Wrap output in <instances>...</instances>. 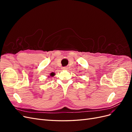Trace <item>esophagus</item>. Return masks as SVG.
Listing matches in <instances>:
<instances>
[{
    "label": "esophagus",
    "mask_w": 132,
    "mask_h": 132,
    "mask_svg": "<svg viewBox=\"0 0 132 132\" xmlns=\"http://www.w3.org/2000/svg\"><path fill=\"white\" fill-rule=\"evenodd\" d=\"M62 69L63 70H66L68 69V68L67 67H63V68H62Z\"/></svg>",
    "instance_id": "1"
}]
</instances>
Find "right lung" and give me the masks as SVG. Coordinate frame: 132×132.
Masks as SVG:
<instances>
[{
    "mask_svg": "<svg viewBox=\"0 0 132 132\" xmlns=\"http://www.w3.org/2000/svg\"><path fill=\"white\" fill-rule=\"evenodd\" d=\"M54 75H55V73H51V74H50V77H54Z\"/></svg>",
    "mask_w": 132,
    "mask_h": 132,
    "instance_id": "right-lung-1",
    "label": "right lung"
}]
</instances>
